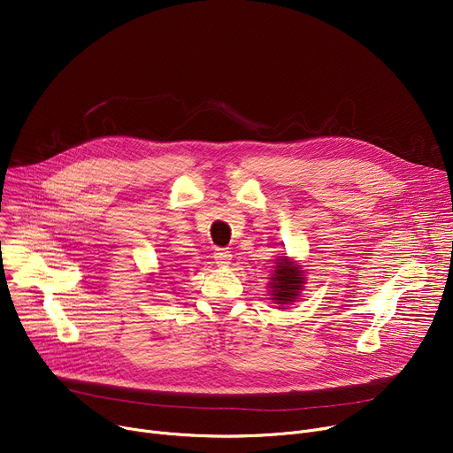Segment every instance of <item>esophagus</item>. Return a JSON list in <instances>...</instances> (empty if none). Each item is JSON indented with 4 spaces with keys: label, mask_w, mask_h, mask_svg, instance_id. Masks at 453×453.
Returning <instances> with one entry per match:
<instances>
[{
    "label": "esophagus",
    "mask_w": 453,
    "mask_h": 453,
    "mask_svg": "<svg viewBox=\"0 0 453 453\" xmlns=\"http://www.w3.org/2000/svg\"><path fill=\"white\" fill-rule=\"evenodd\" d=\"M214 263H217L220 268H226L231 263V253L226 250H217L214 251Z\"/></svg>",
    "instance_id": "1"
}]
</instances>
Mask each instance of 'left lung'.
<instances>
[{"instance_id":"obj_1","label":"left lung","mask_w":453,"mask_h":453,"mask_svg":"<svg viewBox=\"0 0 453 453\" xmlns=\"http://www.w3.org/2000/svg\"><path fill=\"white\" fill-rule=\"evenodd\" d=\"M268 294L275 308H284L294 304L301 292L304 290L306 277L301 263L290 258L287 253H280L272 266V275L268 277Z\"/></svg>"}]
</instances>
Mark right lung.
I'll list each match as a JSON object with an SVG mask.
<instances>
[{
    "label": "right lung",
    "mask_w": 453,
    "mask_h": 453,
    "mask_svg": "<svg viewBox=\"0 0 453 453\" xmlns=\"http://www.w3.org/2000/svg\"><path fill=\"white\" fill-rule=\"evenodd\" d=\"M173 272H178V270H173ZM152 275H156V273H152ZM159 275H165V273H159ZM156 280V279H154Z\"/></svg>",
    "instance_id": "add662e5"
}]
</instances>
